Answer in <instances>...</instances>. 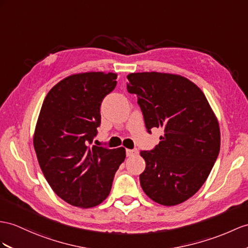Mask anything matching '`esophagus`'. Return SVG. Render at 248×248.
I'll use <instances>...</instances> for the list:
<instances>
[{
  "label": "esophagus",
  "mask_w": 248,
  "mask_h": 248,
  "mask_svg": "<svg viewBox=\"0 0 248 248\" xmlns=\"http://www.w3.org/2000/svg\"><path fill=\"white\" fill-rule=\"evenodd\" d=\"M138 154L137 149H126V155L127 156H132Z\"/></svg>",
  "instance_id": "esophagus-1"
}]
</instances>
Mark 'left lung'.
I'll list each match as a JSON object with an SVG mask.
<instances>
[{
    "label": "left lung",
    "instance_id": "8db88e82",
    "mask_svg": "<svg viewBox=\"0 0 248 248\" xmlns=\"http://www.w3.org/2000/svg\"><path fill=\"white\" fill-rule=\"evenodd\" d=\"M127 78L148 132L154 127L164 132L155 149L141 152L146 163L142 189L164 206L183 203L201 188L218 158V119L202 90L182 76L152 71Z\"/></svg>",
    "mask_w": 248,
    "mask_h": 248
}]
</instances>
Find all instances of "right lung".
Here are the masks:
<instances>
[{
	"mask_svg": "<svg viewBox=\"0 0 248 248\" xmlns=\"http://www.w3.org/2000/svg\"><path fill=\"white\" fill-rule=\"evenodd\" d=\"M117 74L71 75L56 84L42 105L33 134L39 165L52 190L81 208L101 204L125 160L124 147L90 146L101 124L100 107L117 85Z\"/></svg>",
	"mask_w": 248,
	"mask_h": 248,
	"instance_id": "obj_1",
	"label": "right lung"
}]
</instances>
